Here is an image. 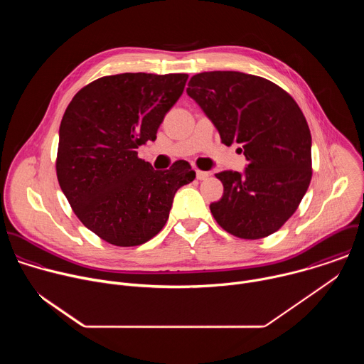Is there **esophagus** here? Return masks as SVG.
<instances>
[{
  "label": "esophagus",
  "instance_id": "obj_1",
  "mask_svg": "<svg viewBox=\"0 0 364 364\" xmlns=\"http://www.w3.org/2000/svg\"><path fill=\"white\" fill-rule=\"evenodd\" d=\"M209 173H205V171H200V170H196V177H197V180H205V178H209Z\"/></svg>",
  "mask_w": 364,
  "mask_h": 364
}]
</instances>
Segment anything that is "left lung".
Wrapping results in <instances>:
<instances>
[{
    "label": "left lung",
    "mask_w": 364,
    "mask_h": 364,
    "mask_svg": "<svg viewBox=\"0 0 364 364\" xmlns=\"http://www.w3.org/2000/svg\"><path fill=\"white\" fill-rule=\"evenodd\" d=\"M187 95L220 134L242 145L243 173L222 171L223 196L210 204L216 222L233 236L275 233L298 209L311 176V134L296 102L278 85L240 72L194 75Z\"/></svg>",
    "instance_id": "1"
}]
</instances>
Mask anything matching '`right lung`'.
Here are the masks:
<instances>
[{"label":"right lung","mask_w":364,"mask_h":364,"mask_svg":"<svg viewBox=\"0 0 364 364\" xmlns=\"http://www.w3.org/2000/svg\"><path fill=\"white\" fill-rule=\"evenodd\" d=\"M188 75L122 73L80 89L59 129L56 171L79 220L115 246H138L167 223L174 194L194 180L187 161L157 171L136 148L155 141Z\"/></svg>","instance_id":"obj_1"}]
</instances>
